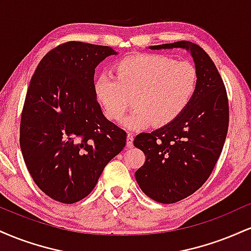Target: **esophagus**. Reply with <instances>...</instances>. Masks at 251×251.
Masks as SVG:
<instances>
[{"label": "esophagus", "mask_w": 251, "mask_h": 251, "mask_svg": "<svg viewBox=\"0 0 251 251\" xmlns=\"http://www.w3.org/2000/svg\"><path fill=\"white\" fill-rule=\"evenodd\" d=\"M133 139H134L133 134L128 133L127 138H126V146H127V148H132V146H133Z\"/></svg>", "instance_id": "34e87169"}]
</instances>
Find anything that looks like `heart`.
I'll use <instances>...</instances> for the list:
<instances>
[{
  "mask_svg": "<svg viewBox=\"0 0 251 251\" xmlns=\"http://www.w3.org/2000/svg\"><path fill=\"white\" fill-rule=\"evenodd\" d=\"M116 76L102 73L94 81V96L107 119L123 120L129 129L153 124L165 126L183 113L198 85L197 68L189 61H175L164 55H135L120 60Z\"/></svg>",
  "mask_w": 251,
  "mask_h": 251,
  "instance_id": "obj_1",
  "label": "heart"
}]
</instances>
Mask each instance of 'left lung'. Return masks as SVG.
<instances>
[{"instance_id": "8db88e82", "label": "left lung", "mask_w": 251, "mask_h": 251, "mask_svg": "<svg viewBox=\"0 0 251 251\" xmlns=\"http://www.w3.org/2000/svg\"><path fill=\"white\" fill-rule=\"evenodd\" d=\"M149 48L188 50L198 72L197 89L183 113L133 142L146 157L134 174L139 188L151 200L171 204L197 191L211 175L226 138L229 103L214 61L200 46L178 41Z\"/></svg>"}]
</instances>
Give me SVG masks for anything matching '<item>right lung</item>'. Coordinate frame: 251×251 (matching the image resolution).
<instances>
[{"label":"right lung","instance_id":"obj_1","mask_svg":"<svg viewBox=\"0 0 251 251\" xmlns=\"http://www.w3.org/2000/svg\"><path fill=\"white\" fill-rule=\"evenodd\" d=\"M117 51L70 41L48 51L31 77L20 126L28 171L51 200L73 204L91 194L126 132L102 114L94 96L97 66Z\"/></svg>","mask_w":251,"mask_h":251}]
</instances>
